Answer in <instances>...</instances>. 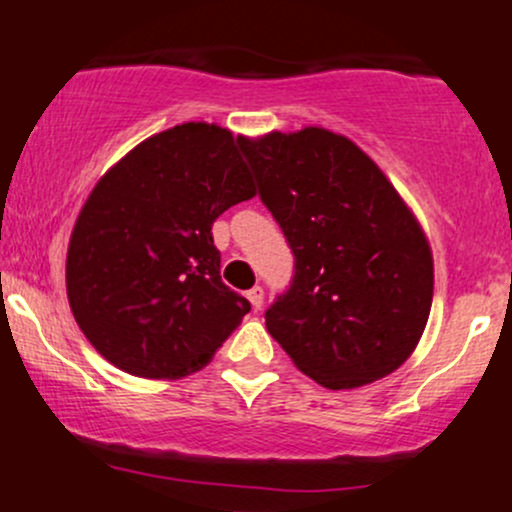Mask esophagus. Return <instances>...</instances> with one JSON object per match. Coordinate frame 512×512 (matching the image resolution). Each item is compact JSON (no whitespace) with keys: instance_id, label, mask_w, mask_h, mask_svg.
I'll use <instances>...</instances> for the list:
<instances>
[{"instance_id":"1","label":"esophagus","mask_w":512,"mask_h":512,"mask_svg":"<svg viewBox=\"0 0 512 512\" xmlns=\"http://www.w3.org/2000/svg\"><path fill=\"white\" fill-rule=\"evenodd\" d=\"M248 301L252 303V308L260 310L262 303H264V289L262 286H252V289L248 291Z\"/></svg>"}]
</instances>
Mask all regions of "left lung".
I'll return each mask as SVG.
<instances>
[{
	"mask_svg": "<svg viewBox=\"0 0 512 512\" xmlns=\"http://www.w3.org/2000/svg\"><path fill=\"white\" fill-rule=\"evenodd\" d=\"M293 252L267 330L315 383L385 378L424 334L433 257L419 221L354 142L322 127L238 139Z\"/></svg>",
	"mask_w": 512,
	"mask_h": 512,
	"instance_id": "left-lung-1",
	"label": "left lung"
}]
</instances>
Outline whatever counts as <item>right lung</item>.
I'll return each instance as SVG.
<instances>
[{"label":"right lung","instance_id":"add662e5","mask_svg":"<svg viewBox=\"0 0 512 512\" xmlns=\"http://www.w3.org/2000/svg\"><path fill=\"white\" fill-rule=\"evenodd\" d=\"M250 197L238 139L207 122L154 134L98 180L67 252L69 305L98 354L156 380L207 366L250 313L211 226Z\"/></svg>","mask_w":512,"mask_h":512}]
</instances>
